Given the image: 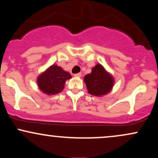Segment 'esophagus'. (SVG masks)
Listing matches in <instances>:
<instances>
[{
    "label": "esophagus",
    "instance_id": "34e87169",
    "mask_svg": "<svg viewBox=\"0 0 158 158\" xmlns=\"http://www.w3.org/2000/svg\"><path fill=\"white\" fill-rule=\"evenodd\" d=\"M74 77H81V73H77V74H74Z\"/></svg>",
    "mask_w": 158,
    "mask_h": 158
}]
</instances>
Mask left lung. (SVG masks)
I'll use <instances>...</instances> for the list:
<instances>
[{
  "instance_id": "left-lung-1",
  "label": "left lung",
  "mask_w": 158,
  "mask_h": 158,
  "mask_svg": "<svg viewBox=\"0 0 158 158\" xmlns=\"http://www.w3.org/2000/svg\"><path fill=\"white\" fill-rule=\"evenodd\" d=\"M84 81L88 93L97 97L109 94L114 85V77L101 64H96L91 73L85 76Z\"/></svg>"
}]
</instances>
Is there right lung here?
<instances>
[{
    "instance_id": "add662e5",
    "label": "right lung",
    "mask_w": 158,
    "mask_h": 158,
    "mask_svg": "<svg viewBox=\"0 0 158 158\" xmlns=\"http://www.w3.org/2000/svg\"><path fill=\"white\" fill-rule=\"evenodd\" d=\"M71 78V75L60 66L52 64L39 74L37 85L42 93L51 96L62 91L66 81Z\"/></svg>"
}]
</instances>
